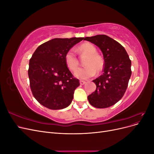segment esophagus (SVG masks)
Returning <instances> with one entry per match:
<instances>
[{"label":"esophagus","mask_w":154,"mask_h":154,"mask_svg":"<svg viewBox=\"0 0 154 154\" xmlns=\"http://www.w3.org/2000/svg\"><path fill=\"white\" fill-rule=\"evenodd\" d=\"M80 85H84L85 83V81H83V80H80Z\"/></svg>","instance_id":"obj_1"}]
</instances>
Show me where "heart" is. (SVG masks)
<instances>
[{
	"label": "heart",
	"instance_id": "b5f03b06",
	"mask_svg": "<svg viewBox=\"0 0 154 154\" xmlns=\"http://www.w3.org/2000/svg\"><path fill=\"white\" fill-rule=\"evenodd\" d=\"M77 51L79 53L87 55L84 61L86 66L77 69L74 75L77 78L87 80L94 76L96 71L100 72L104 66V60L100 55L97 54V49L94 45L90 43H85L78 48ZM65 62L67 68L71 71H74L78 66V61L76 56L72 49L69 50L65 54Z\"/></svg>",
	"mask_w": 154,
	"mask_h": 154
}]
</instances>
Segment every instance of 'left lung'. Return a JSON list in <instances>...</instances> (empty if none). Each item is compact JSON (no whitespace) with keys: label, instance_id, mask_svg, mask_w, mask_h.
I'll return each instance as SVG.
<instances>
[{"label":"left lung","instance_id":"1","mask_svg":"<svg viewBox=\"0 0 154 154\" xmlns=\"http://www.w3.org/2000/svg\"><path fill=\"white\" fill-rule=\"evenodd\" d=\"M84 40L100 48L105 62L102 75L92 81L96 89L88 96V102L96 108H107L122 99L127 90L132 74L131 60L123 46L108 36L98 35Z\"/></svg>","mask_w":154,"mask_h":154}]
</instances>
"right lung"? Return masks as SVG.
Here are the masks:
<instances>
[{"label":"right lung","mask_w":154,"mask_h":154,"mask_svg":"<svg viewBox=\"0 0 154 154\" xmlns=\"http://www.w3.org/2000/svg\"><path fill=\"white\" fill-rule=\"evenodd\" d=\"M84 38H54L39 45L29 60L28 76L35 98L51 110L66 108L80 85L65 62V54Z\"/></svg>","instance_id":"1"}]
</instances>
